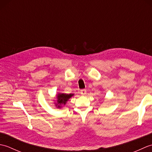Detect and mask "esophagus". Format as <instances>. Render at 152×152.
Listing matches in <instances>:
<instances>
[{
	"label": "esophagus",
	"instance_id": "obj_1",
	"mask_svg": "<svg viewBox=\"0 0 152 152\" xmlns=\"http://www.w3.org/2000/svg\"><path fill=\"white\" fill-rule=\"evenodd\" d=\"M80 93H81L82 95H86V93H87L86 90V89H82L81 91H80Z\"/></svg>",
	"mask_w": 152,
	"mask_h": 152
}]
</instances>
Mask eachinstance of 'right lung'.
Segmentation results:
<instances>
[{
  "instance_id": "1",
  "label": "right lung",
  "mask_w": 152,
  "mask_h": 152,
  "mask_svg": "<svg viewBox=\"0 0 152 152\" xmlns=\"http://www.w3.org/2000/svg\"><path fill=\"white\" fill-rule=\"evenodd\" d=\"M74 96V94H66V93H58L56 95L57 100L55 101L54 100V104L56 107L57 108H61L63 106L66 104L67 101Z\"/></svg>"
}]
</instances>
